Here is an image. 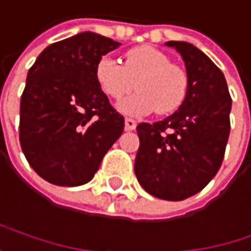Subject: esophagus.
I'll return each instance as SVG.
<instances>
[{
	"label": "esophagus",
	"mask_w": 251,
	"mask_h": 251,
	"mask_svg": "<svg viewBox=\"0 0 251 251\" xmlns=\"http://www.w3.org/2000/svg\"><path fill=\"white\" fill-rule=\"evenodd\" d=\"M124 124H126V130H134L136 126H137V123L133 118H126Z\"/></svg>",
	"instance_id": "1"
}]
</instances>
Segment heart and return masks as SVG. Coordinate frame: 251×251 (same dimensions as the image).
<instances>
[{"instance_id":"obj_1","label":"heart","mask_w":251,"mask_h":251,"mask_svg":"<svg viewBox=\"0 0 251 251\" xmlns=\"http://www.w3.org/2000/svg\"><path fill=\"white\" fill-rule=\"evenodd\" d=\"M95 79L109 99H121L134 87L137 93L120 100L117 109L130 117H143L151 112L167 115L175 112L188 93L186 71L170 63L161 50L140 46L124 54L123 66L111 57H102L95 68Z\"/></svg>"}]
</instances>
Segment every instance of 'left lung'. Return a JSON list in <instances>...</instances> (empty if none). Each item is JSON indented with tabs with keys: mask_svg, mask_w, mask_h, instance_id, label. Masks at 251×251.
Segmentation results:
<instances>
[{
	"mask_svg": "<svg viewBox=\"0 0 251 251\" xmlns=\"http://www.w3.org/2000/svg\"><path fill=\"white\" fill-rule=\"evenodd\" d=\"M185 62L188 93L163 121L137 126L134 173L151 195L180 201L198 194L221 169L232 100L224 72L194 44L167 41Z\"/></svg>",
	"mask_w": 251,
	"mask_h": 251,
	"instance_id": "8db88e82",
	"label": "left lung"
}]
</instances>
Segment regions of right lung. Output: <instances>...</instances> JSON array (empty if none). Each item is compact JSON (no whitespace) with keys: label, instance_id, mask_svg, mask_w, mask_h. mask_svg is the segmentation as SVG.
I'll list each match as a JSON object with an SVG mask.
<instances>
[{"label":"right lung","instance_id":"1","mask_svg":"<svg viewBox=\"0 0 251 251\" xmlns=\"http://www.w3.org/2000/svg\"><path fill=\"white\" fill-rule=\"evenodd\" d=\"M121 43L79 32L46 47L20 99V146L29 166L57 186L95 177L124 130V118L95 79L96 63Z\"/></svg>","mask_w":251,"mask_h":251}]
</instances>
